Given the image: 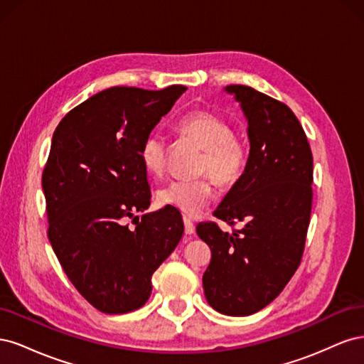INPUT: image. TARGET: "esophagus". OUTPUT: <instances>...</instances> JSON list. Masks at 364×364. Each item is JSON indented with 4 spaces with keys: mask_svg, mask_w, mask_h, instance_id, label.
Here are the masks:
<instances>
[{
    "mask_svg": "<svg viewBox=\"0 0 364 364\" xmlns=\"http://www.w3.org/2000/svg\"><path fill=\"white\" fill-rule=\"evenodd\" d=\"M183 226H185V234L193 235L194 234V223L188 217H183Z\"/></svg>",
    "mask_w": 364,
    "mask_h": 364,
    "instance_id": "obj_1",
    "label": "esophagus"
}]
</instances>
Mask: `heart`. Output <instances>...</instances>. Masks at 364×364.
Listing matches in <instances>:
<instances>
[{
    "label": "heart",
    "instance_id": "obj_1",
    "mask_svg": "<svg viewBox=\"0 0 364 364\" xmlns=\"http://www.w3.org/2000/svg\"><path fill=\"white\" fill-rule=\"evenodd\" d=\"M183 135L193 138L203 149L200 171H208L218 185L234 183L246 164V149L223 118L214 114L194 111L183 115L179 123ZM167 139L161 132L153 130L142 141L139 158L150 176H161L165 168ZM214 193L209 178L194 181L176 179L158 190L156 199L162 206L178 209L185 215H199L211 200Z\"/></svg>",
    "mask_w": 364,
    "mask_h": 364
}]
</instances>
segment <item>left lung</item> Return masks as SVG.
I'll return each instance as SVG.
<instances>
[{"mask_svg": "<svg viewBox=\"0 0 364 364\" xmlns=\"http://www.w3.org/2000/svg\"><path fill=\"white\" fill-rule=\"evenodd\" d=\"M247 119L249 158L243 174L214 215L229 225H197L213 252L203 273L208 304L226 316H249L277 297L304 253L313 202V155L299 119L289 106L250 86L225 87Z\"/></svg>", "mask_w": 364, "mask_h": 364, "instance_id": "8db88e82", "label": "left lung"}]
</instances>
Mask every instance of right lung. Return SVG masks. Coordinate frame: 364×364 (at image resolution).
<instances>
[{
	"label": "right lung",
	"mask_w": 364,
	"mask_h": 364,
	"mask_svg": "<svg viewBox=\"0 0 364 364\" xmlns=\"http://www.w3.org/2000/svg\"><path fill=\"white\" fill-rule=\"evenodd\" d=\"M186 91L114 86L74 107L53 134L42 173L48 240L63 272L85 299L106 314L138 310L151 274L183 234L171 208L142 214L150 185L139 147Z\"/></svg>",
	"instance_id": "obj_1"
}]
</instances>
